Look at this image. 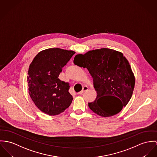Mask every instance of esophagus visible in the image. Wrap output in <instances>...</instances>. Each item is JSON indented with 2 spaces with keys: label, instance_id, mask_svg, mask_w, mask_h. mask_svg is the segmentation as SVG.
Returning <instances> with one entry per match:
<instances>
[{
  "label": "esophagus",
  "instance_id": "obj_1",
  "mask_svg": "<svg viewBox=\"0 0 157 157\" xmlns=\"http://www.w3.org/2000/svg\"><path fill=\"white\" fill-rule=\"evenodd\" d=\"M88 90V86H85L83 87V89H82V90L81 91H80V92H79L78 93V94H82V93H84L85 91H87Z\"/></svg>",
  "mask_w": 157,
  "mask_h": 157
}]
</instances>
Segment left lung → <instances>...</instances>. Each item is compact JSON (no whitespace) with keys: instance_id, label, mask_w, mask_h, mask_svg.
<instances>
[{"instance_id":"obj_1","label":"left lung","mask_w":157,"mask_h":157,"mask_svg":"<svg viewBox=\"0 0 157 157\" xmlns=\"http://www.w3.org/2000/svg\"><path fill=\"white\" fill-rule=\"evenodd\" d=\"M73 62L86 68L93 79L97 97L88 103L92 111L100 117H109L126 106L133 94L135 78L122 52L106 48L90 50L84 54L76 55ZM110 96L117 101L111 104Z\"/></svg>"}]
</instances>
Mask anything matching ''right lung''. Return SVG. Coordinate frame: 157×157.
I'll list each match as a JSON object with an SVG mask.
<instances>
[{
	"label": "right lung",
	"instance_id": "add662e5",
	"mask_svg": "<svg viewBox=\"0 0 157 157\" xmlns=\"http://www.w3.org/2000/svg\"><path fill=\"white\" fill-rule=\"evenodd\" d=\"M75 53L59 48L40 51L29 66L27 82L29 94L40 110L54 116L69 108L73 97L69 85L59 78L62 68Z\"/></svg>",
	"mask_w": 157,
	"mask_h": 157
}]
</instances>
